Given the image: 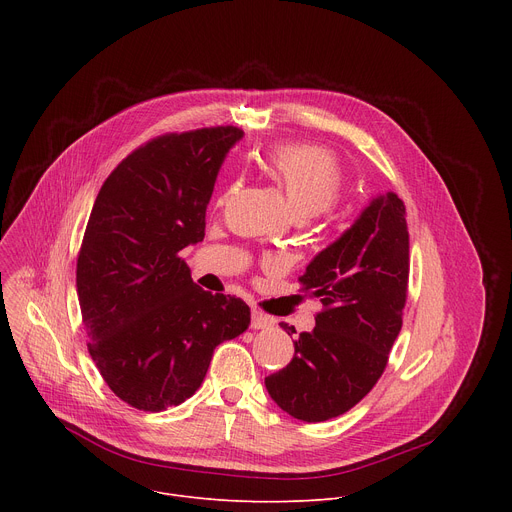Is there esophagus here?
<instances>
[{"instance_id": "obj_1", "label": "esophagus", "mask_w": 512, "mask_h": 512, "mask_svg": "<svg viewBox=\"0 0 512 512\" xmlns=\"http://www.w3.org/2000/svg\"><path fill=\"white\" fill-rule=\"evenodd\" d=\"M273 326V320L269 316H265L263 312H253L251 314V328L253 330H265V328H271Z\"/></svg>"}]
</instances>
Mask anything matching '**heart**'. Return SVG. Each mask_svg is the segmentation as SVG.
Segmentation results:
<instances>
[{"instance_id":"b5f03b06","label":"heart","mask_w":512,"mask_h":512,"mask_svg":"<svg viewBox=\"0 0 512 512\" xmlns=\"http://www.w3.org/2000/svg\"><path fill=\"white\" fill-rule=\"evenodd\" d=\"M261 168L283 192L291 212L298 218H312L330 210L340 200L344 188L338 160L314 145H275L265 152ZM235 190L237 184L218 198V204H223Z\"/></svg>"}]
</instances>
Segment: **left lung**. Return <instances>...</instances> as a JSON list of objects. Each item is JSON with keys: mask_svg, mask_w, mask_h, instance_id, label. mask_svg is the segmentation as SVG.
I'll list each match as a JSON object with an SVG mask.
<instances>
[{"mask_svg": "<svg viewBox=\"0 0 512 512\" xmlns=\"http://www.w3.org/2000/svg\"><path fill=\"white\" fill-rule=\"evenodd\" d=\"M405 214L395 192L373 198L300 277V291L320 298L324 310L316 328L294 342L287 367L265 379L271 399L291 417L308 423L338 417L381 379L407 302ZM281 328L296 332L285 322Z\"/></svg>", "mask_w": 512, "mask_h": 512, "instance_id": "1", "label": "left lung"}]
</instances>
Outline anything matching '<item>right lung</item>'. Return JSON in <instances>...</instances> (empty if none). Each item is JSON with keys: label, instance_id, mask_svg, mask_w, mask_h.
Returning a JSON list of instances; mask_svg holds the SVG:
<instances>
[{"label": "right lung", "instance_id": "obj_1", "mask_svg": "<svg viewBox=\"0 0 512 512\" xmlns=\"http://www.w3.org/2000/svg\"><path fill=\"white\" fill-rule=\"evenodd\" d=\"M241 137L233 125L154 137L93 204L77 259L87 348L109 389L139 411L192 397L214 348L249 328V306L198 287L180 257L204 239L216 174Z\"/></svg>", "mask_w": 512, "mask_h": 512}]
</instances>
